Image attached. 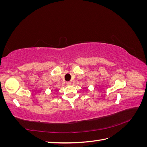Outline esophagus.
Masks as SVG:
<instances>
[{
    "label": "esophagus",
    "instance_id": "1",
    "mask_svg": "<svg viewBox=\"0 0 147 147\" xmlns=\"http://www.w3.org/2000/svg\"><path fill=\"white\" fill-rule=\"evenodd\" d=\"M66 84H67V85H70V84H71V82H67L66 83Z\"/></svg>",
    "mask_w": 147,
    "mask_h": 147
}]
</instances>
